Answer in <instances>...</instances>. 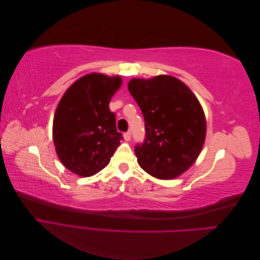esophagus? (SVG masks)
I'll list each match as a JSON object with an SVG mask.
<instances>
[{"label": "esophagus", "mask_w": 260, "mask_h": 260, "mask_svg": "<svg viewBox=\"0 0 260 260\" xmlns=\"http://www.w3.org/2000/svg\"><path fill=\"white\" fill-rule=\"evenodd\" d=\"M123 139H124L125 141H130V140H131V132H130V131L124 132V133H123Z\"/></svg>", "instance_id": "34e87169"}]
</instances>
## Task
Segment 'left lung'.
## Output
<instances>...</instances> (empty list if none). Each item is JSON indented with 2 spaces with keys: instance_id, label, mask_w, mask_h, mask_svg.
<instances>
[{
  "instance_id": "1",
  "label": "left lung",
  "mask_w": 260,
  "mask_h": 260,
  "mask_svg": "<svg viewBox=\"0 0 260 260\" xmlns=\"http://www.w3.org/2000/svg\"><path fill=\"white\" fill-rule=\"evenodd\" d=\"M128 89L145 121V139L135 148L140 166L157 179L180 176L194 164L205 141L199 100L182 81L165 75L133 78Z\"/></svg>"
}]
</instances>
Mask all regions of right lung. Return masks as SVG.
Segmentation results:
<instances>
[{
	"label": "right lung",
	"mask_w": 260,
	"mask_h": 260,
	"mask_svg": "<svg viewBox=\"0 0 260 260\" xmlns=\"http://www.w3.org/2000/svg\"><path fill=\"white\" fill-rule=\"evenodd\" d=\"M120 77L89 74L65 92L53 120V140L64 166L81 177L105 168L123 140L109 109Z\"/></svg>",
	"instance_id": "obj_1"
}]
</instances>
